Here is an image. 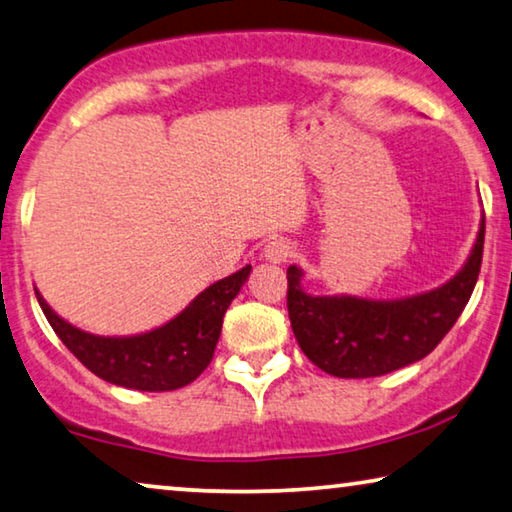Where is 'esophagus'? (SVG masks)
<instances>
[{
  "label": "esophagus",
  "mask_w": 512,
  "mask_h": 512,
  "mask_svg": "<svg viewBox=\"0 0 512 512\" xmlns=\"http://www.w3.org/2000/svg\"><path fill=\"white\" fill-rule=\"evenodd\" d=\"M264 259L266 262H271V264H282V262H287V257L291 255V243L287 241V239H273V241H269L264 246Z\"/></svg>",
  "instance_id": "1"
}]
</instances>
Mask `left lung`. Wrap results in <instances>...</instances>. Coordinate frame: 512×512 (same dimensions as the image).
<instances>
[{
  "label": "left lung",
  "mask_w": 512,
  "mask_h": 512,
  "mask_svg": "<svg viewBox=\"0 0 512 512\" xmlns=\"http://www.w3.org/2000/svg\"><path fill=\"white\" fill-rule=\"evenodd\" d=\"M485 216L462 269L431 291L403 298H362L351 294L312 296L305 273L287 269L291 330L303 353L330 376H385L424 360L453 328L476 287L483 259Z\"/></svg>",
  "instance_id": "obj_1"
}]
</instances>
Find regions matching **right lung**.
<instances>
[{
    "label": "right lung",
    "mask_w": 512,
    "mask_h": 512,
    "mask_svg": "<svg viewBox=\"0 0 512 512\" xmlns=\"http://www.w3.org/2000/svg\"><path fill=\"white\" fill-rule=\"evenodd\" d=\"M253 266L214 282L164 326L125 337L93 335L56 314L43 294L36 298L43 314L68 351L111 385L139 392H170L196 380L214 358L223 316Z\"/></svg>",
    "instance_id": "obj_1"
}]
</instances>
